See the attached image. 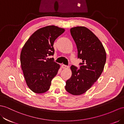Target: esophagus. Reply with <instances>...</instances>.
<instances>
[{
  "label": "esophagus",
  "instance_id": "1",
  "mask_svg": "<svg viewBox=\"0 0 124 124\" xmlns=\"http://www.w3.org/2000/svg\"><path fill=\"white\" fill-rule=\"evenodd\" d=\"M61 67L63 69H68V68H69V66H66V65H65L64 64H62V66H61Z\"/></svg>",
  "mask_w": 124,
  "mask_h": 124
}]
</instances>
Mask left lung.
Here are the masks:
<instances>
[{
    "mask_svg": "<svg viewBox=\"0 0 124 124\" xmlns=\"http://www.w3.org/2000/svg\"><path fill=\"white\" fill-rule=\"evenodd\" d=\"M71 34L78 49V57L82 59L80 70L71 66L72 75L66 82V91L73 95H80L92 86L103 72L106 53L99 39L93 32L83 26L73 27Z\"/></svg>",
    "mask_w": 124,
    "mask_h": 124,
    "instance_id": "1",
    "label": "left lung"
}]
</instances>
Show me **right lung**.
<instances>
[{
  "label": "right lung",
  "instance_id": "obj_1",
  "mask_svg": "<svg viewBox=\"0 0 124 124\" xmlns=\"http://www.w3.org/2000/svg\"><path fill=\"white\" fill-rule=\"evenodd\" d=\"M64 28L47 26L40 28L25 43L20 53L21 67L27 86L35 93L46 92L57 74L60 64L49 58L54 54L53 43Z\"/></svg>",
  "mask_w": 124,
  "mask_h": 124
}]
</instances>
